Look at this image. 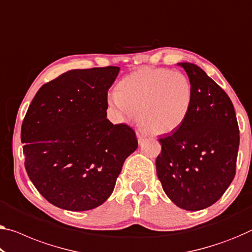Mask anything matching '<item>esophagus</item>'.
I'll return each mask as SVG.
<instances>
[{
    "label": "esophagus",
    "mask_w": 252,
    "mask_h": 252,
    "mask_svg": "<svg viewBox=\"0 0 252 252\" xmlns=\"http://www.w3.org/2000/svg\"><path fill=\"white\" fill-rule=\"evenodd\" d=\"M136 135H137V139H138L139 143H142L143 141H144V138L148 136V134L144 133V131L141 130V129L136 131Z\"/></svg>",
    "instance_id": "34e87169"
}]
</instances>
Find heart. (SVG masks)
<instances>
[{"instance_id": "b5f03b06", "label": "heart", "mask_w": 252, "mask_h": 252, "mask_svg": "<svg viewBox=\"0 0 252 252\" xmlns=\"http://www.w3.org/2000/svg\"><path fill=\"white\" fill-rule=\"evenodd\" d=\"M110 101L127 118L137 116L150 133L164 135L184 125L191 108L192 88L180 72L142 67L124 77Z\"/></svg>"}]
</instances>
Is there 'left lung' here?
<instances>
[{"instance_id":"left-lung-1","label":"left lung","mask_w":252,"mask_h":252,"mask_svg":"<svg viewBox=\"0 0 252 252\" xmlns=\"http://www.w3.org/2000/svg\"><path fill=\"white\" fill-rule=\"evenodd\" d=\"M179 65L191 83L192 103L184 125L158 139L157 173L177 206L199 211L218 202L233 180L239 125L225 91L197 65Z\"/></svg>"}]
</instances>
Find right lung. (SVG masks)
<instances>
[{"mask_svg": "<svg viewBox=\"0 0 252 252\" xmlns=\"http://www.w3.org/2000/svg\"><path fill=\"white\" fill-rule=\"evenodd\" d=\"M117 66L72 69L45 83L21 126L25 168L40 195L67 211H88L113 192L134 129L107 119Z\"/></svg>", "mask_w": 252, "mask_h": 252, "instance_id": "right-lung-1", "label": "right lung"}]
</instances>
